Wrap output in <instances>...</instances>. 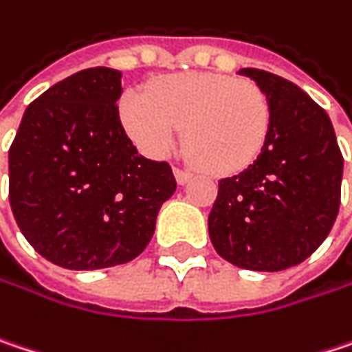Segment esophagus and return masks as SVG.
<instances>
[{
	"label": "esophagus",
	"instance_id": "esophagus-1",
	"mask_svg": "<svg viewBox=\"0 0 352 352\" xmlns=\"http://www.w3.org/2000/svg\"><path fill=\"white\" fill-rule=\"evenodd\" d=\"M173 173H175V179L179 185H185V183L193 177L191 171H185V169H179V167H175V171H173Z\"/></svg>",
	"mask_w": 352,
	"mask_h": 352
}]
</instances>
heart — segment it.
<instances>
[{"instance_id":"b5f03b06","label":"heart","mask_w":352,"mask_h":352,"mask_svg":"<svg viewBox=\"0 0 352 352\" xmlns=\"http://www.w3.org/2000/svg\"><path fill=\"white\" fill-rule=\"evenodd\" d=\"M120 118L131 139L153 157L167 155L185 126L189 155L208 173L232 175L262 153L272 112L264 90L254 82L177 74L153 82L144 96L126 92Z\"/></svg>"}]
</instances>
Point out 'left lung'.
<instances>
[{"label":"left lung","instance_id":"8db88e82","mask_svg":"<svg viewBox=\"0 0 352 352\" xmlns=\"http://www.w3.org/2000/svg\"><path fill=\"white\" fill-rule=\"evenodd\" d=\"M238 74L264 90L270 135L248 169L219 181L209 238L238 268L286 270L314 254L335 223L342 155L329 114L302 88L258 68Z\"/></svg>","mask_w":352,"mask_h":352}]
</instances>
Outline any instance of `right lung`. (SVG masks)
<instances>
[{"mask_svg":"<svg viewBox=\"0 0 352 352\" xmlns=\"http://www.w3.org/2000/svg\"><path fill=\"white\" fill-rule=\"evenodd\" d=\"M122 74L80 70L23 112L10 148V204L32 248L68 270L135 260L175 193L169 163L139 155L116 100Z\"/></svg>","mask_w":352,"mask_h":352,"instance_id":"right-lung-1","label":"right lung"}]
</instances>
